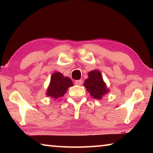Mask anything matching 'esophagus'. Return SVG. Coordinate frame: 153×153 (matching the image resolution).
<instances>
[{"instance_id":"1","label":"esophagus","mask_w":153,"mask_h":153,"mask_svg":"<svg viewBox=\"0 0 153 153\" xmlns=\"http://www.w3.org/2000/svg\"><path fill=\"white\" fill-rule=\"evenodd\" d=\"M82 83H83V81L82 79L76 80V81H75V84H76V85H79V86H81V85L82 84Z\"/></svg>"}]
</instances>
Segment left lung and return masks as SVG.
I'll return each mask as SVG.
<instances>
[{
	"mask_svg": "<svg viewBox=\"0 0 153 153\" xmlns=\"http://www.w3.org/2000/svg\"><path fill=\"white\" fill-rule=\"evenodd\" d=\"M84 86L93 98L101 99L109 91L103 81L102 75L98 70L91 71L88 73V78L84 82Z\"/></svg>",
	"mask_w": 153,
	"mask_h": 153,
	"instance_id": "8db88e82",
	"label": "left lung"
}]
</instances>
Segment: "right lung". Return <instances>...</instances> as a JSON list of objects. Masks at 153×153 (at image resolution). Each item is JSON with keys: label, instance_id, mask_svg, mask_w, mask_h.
Here are the masks:
<instances>
[{"label": "right lung", "instance_id": "obj_1", "mask_svg": "<svg viewBox=\"0 0 153 153\" xmlns=\"http://www.w3.org/2000/svg\"><path fill=\"white\" fill-rule=\"evenodd\" d=\"M74 86L73 82L68 77H64L60 72L52 75L50 84L48 87L46 96L57 100L65 94L69 87Z\"/></svg>", "mask_w": 153, "mask_h": 153}]
</instances>
